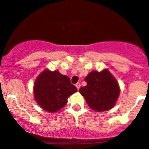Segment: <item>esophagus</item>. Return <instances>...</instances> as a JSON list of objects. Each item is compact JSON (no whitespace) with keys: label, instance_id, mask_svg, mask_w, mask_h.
Instances as JSON below:
<instances>
[{"label":"esophagus","instance_id":"1","mask_svg":"<svg viewBox=\"0 0 149 149\" xmlns=\"http://www.w3.org/2000/svg\"><path fill=\"white\" fill-rule=\"evenodd\" d=\"M76 87L77 88L78 90H79L80 87H81V84H80V83H77V84H76Z\"/></svg>","mask_w":149,"mask_h":149}]
</instances>
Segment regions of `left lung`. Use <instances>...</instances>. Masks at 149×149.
I'll use <instances>...</instances> for the list:
<instances>
[{"label":"left lung","instance_id":"8db88e82","mask_svg":"<svg viewBox=\"0 0 149 149\" xmlns=\"http://www.w3.org/2000/svg\"><path fill=\"white\" fill-rule=\"evenodd\" d=\"M85 81L87 85L80 88L79 92L91 109L102 112L115 106L120 94V87L109 70H93L87 75Z\"/></svg>","mask_w":149,"mask_h":149}]
</instances>
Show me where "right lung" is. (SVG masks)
<instances>
[{"mask_svg":"<svg viewBox=\"0 0 149 149\" xmlns=\"http://www.w3.org/2000/svg\"><path fill=\"white\" fill-rule=\"evenodd\" d=\"M77 91L70 79L58 70L48 68L38 75L33 86L34 98L43 110L50 113L58 111L65 106L70 95Z\"/></svg>","mask_w":149,"mask_h":149,"instance_id":"right-lung-1","label":"right lung"}]
</instances>
